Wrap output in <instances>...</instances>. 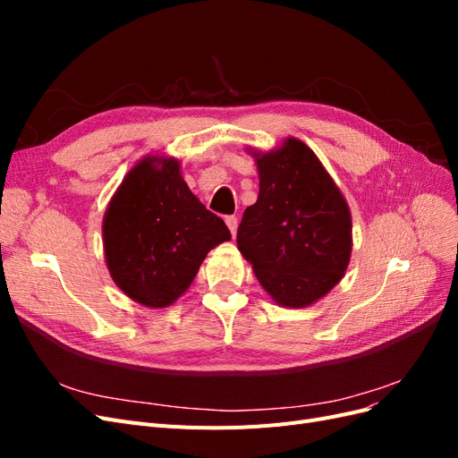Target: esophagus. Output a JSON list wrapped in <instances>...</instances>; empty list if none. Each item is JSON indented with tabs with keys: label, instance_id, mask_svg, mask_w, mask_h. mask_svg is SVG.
I'll list each match as a JSON object with an SVG mask.
<instances>
[{
	"label": "esophagus",
	"instance_id": "1",
	"mask_svg": "<svg viewBox=\"0 0 458 458\" xmlns=\"http://www.w3.org/2000/svg\"><path fill=\"white\" fill-rule=\"evenodd\" d=\"M225 224H227L229 231H231V234H233V239H234V234H237V227H239V219L234 217V216H227V217H225Z\"/></svg>",
	"mask_w": 458,
	"mask_h": 458
}]
</instances>
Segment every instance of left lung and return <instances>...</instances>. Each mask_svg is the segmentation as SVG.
I'll list each match as a JSON object with an SVG mask.
<instances>
[{
  "mask_svg": "<svg viewBox=\"0 0 458 458\" xmlns=\"http://www.w3.org/2000/svg\"><path fill=\"white\" fill-rule=\"evenodd\" d=\"M246 150L258 165L259 195L244 210L237 246L273 301L308 308L350 266V206L315 152L296 137L267 152Z\"/></svg>",
  "mask_w": 458,
  "mask_h": 458,
  "instance_id": "1",
  "label": "left lung"
}]
</instances>
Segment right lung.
<instances>
[{
    "label": "right lung",
    "mask_w": 458,
    "mask_h": 458,
    "mask_svg": "<svg viewBox=\"0 0 458 458\" xmlns=\"http://www.w3.org/2000/svg\"><path fill=\"white\" fill-rule=\"evenodd\" d=\"M231 241L224 219L208 212L182 175V162L147 155L122 179L103 216L110 276L150 310L185 294L204 258Z\"/></svg>",
    "instance_id": "obj_1"
}]
</instances>
